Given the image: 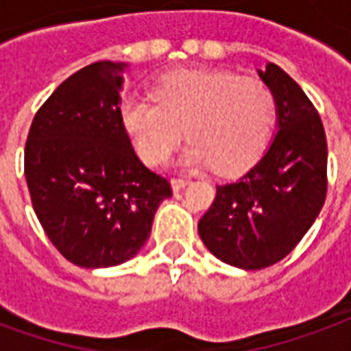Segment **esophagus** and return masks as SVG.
<instances>
[{
    "label": "esophagus",
    "mask_w": 351,
    "mask_h": 351,
    "mask_svg": "<svg viewBox=\"0 0 351 351\" xmlns=\"http://www.w3.org/2000/svg\"><path fill=\"white\" fill-rule=\"evenodd\" d=\"M170 183H172V189H173V191H176V193H178V191H181V189H183V186L189 185V179H183V178H173L172 181H170Z\"/></svg>",
    "instance_id": "1"
}]
</instances>
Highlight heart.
I'll return each instance as SVG.
<instances>
[{
  "label": "heart",
  "instance_id": "1",
  "mask_svg": "<svg viewBox=\"0 0 351 351\" xmlns=\"http://www.w3.org/2000/svg\"><path fill=\"white\" fill-rule=\"evenodd\" d=\"M153 102L125 97L119 121L138 157L149 166L166 165L181 140V165H213L224 176L245 172L269 144L277 102L267 84L226 71H181L153 89Z\"/></svg>",
  "mask_w": 351,
  "mask_h": 351
}]
</instances>
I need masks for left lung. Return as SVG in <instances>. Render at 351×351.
I'll use <instances>...</instances> for the list:
<instances>
[{
	"label": "left lung",
	"instance_id": "8db88e82",
	"mask_svg": "<svg viewBox=\"0 0 351 351\" xmlns=\"http://www.w3.org/2000/svg\"><path fill=\"white\" fill-rule=\"evenodd\" d=\"M277 102V132L241 178L217 186L198 222L209 252L239 269H263L288 256L324 207L327 142L305 91L275 63L258 69Z\"/></svg>",
	"mask_w": 351,
	"mask_h": 351
}]
</instances>
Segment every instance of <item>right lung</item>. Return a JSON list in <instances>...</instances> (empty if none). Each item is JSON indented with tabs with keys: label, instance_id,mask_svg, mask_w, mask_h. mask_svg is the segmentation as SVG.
Instances as JSON below:
<instances>
[{
	"label": "right lung",
	"instance_id": "obj_1",
	"mask_svg": "<svg viewBox=\"0 0 351 351\" xmlns=\"http://www.w3.org/2000/svg\"><path fill=\"white\" fill-rule=\"evenodd\" d=\"M127 67L97 61L69 76L35 114L25 142V181L40 226L86 269L136 256L160 202L172 196L119 121Z\"/></svg>",
	"mask_w": 351,
	"mask_h": 351
}]
</instances>
